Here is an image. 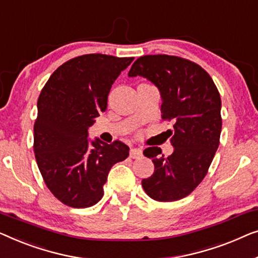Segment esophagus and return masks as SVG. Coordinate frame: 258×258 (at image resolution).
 I'll return each mask as SVG.
<instances>
[{
	"label": "esophagus",
	"mask_w": 258,
	"mask_h": 258,
	"mask_svg": "<svg viewBox=\"0 0 258 258\" xmlns=\"http://www.w3.org/2000/svg\"><path fill=\"white\" fill-rule=\"evenodd\" d=\"M143 155V151L140 148H131L130 151V157L132 159H139Z\"/></svg>",
	"instance_id": "34e87169"
}]
</instances>
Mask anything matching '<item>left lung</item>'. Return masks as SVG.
<instances>
[{"label": "left lung", "instance_id": "left-lung-1", "mask_svg": "<svg viewBox=\"0 0 258 258\" xmlns=\"http://www.w3.org/2000/svg\"><path fill=\"white\" fill-rule=\"evenodd\" d=\"M146 78L161 96L162 119H174L173 153L148 147L154 173L141 181L153 200L176 201L189 195L206 176L220 144L221 98L213 79L200 65L181 57L147 55L134 61L128 77Z\"/></svg>", "mask_w": 258, "mask_h": 258}]
</instances>
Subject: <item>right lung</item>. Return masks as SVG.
I'll use <instances>...</instances> for the list:
<instances>
[{"label":"right lung","mask_w":258,"mask_h":258,"mask_svg":"<svg viewBox=\"0 0 258 258\" xmlns=\"http://www.w3.org/2000/svg\"><path fill=\"white\" fill-rule=\"evenodd\" d=\"M133 57L90 53L60 65L39 94L34 151L46 187L64 205L88 208L103 198L111 167L128 157L121 141L108 145L89 128L107 108L115 79Z\"/></svg>","instance_id":"obj_1"}]
</instances>
